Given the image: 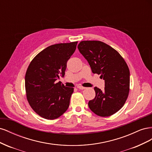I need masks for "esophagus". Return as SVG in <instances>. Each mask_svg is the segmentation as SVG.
Segmentation results:
<instances>
[{
    "mask_svg": "<svg viewBox=\"0 0 152 152\" xmlns=\"http://www.w3.org/2000/svg\"><path fill=\"white\" fill-rule=\"evenodd\" d=\"M77 87L78 89H81V90H83V89H86L85 87H83V86H77Z\"/></svg>",
    "mask_w": 152,
    "mask_h": 152,
    "instance_id": "esophagus-1",
    "label": "esophagus"
}]
</instances>
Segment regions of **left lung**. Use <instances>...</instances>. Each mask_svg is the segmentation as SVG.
Returning a JSON list of instances; mask_svg holds the SVG:
<instances>
[{"label":"left lung","mask_w":152,"mask_h":152,"mask_svg":"<svg viewBox=\"0 0 152 152\" xmlns=\"http://www.w3.org/2000/svg\"><path fill=\"white\" fill-rule=\"evenodd\" d=\"M77 48L88 61L92 72L104 80L103 91L94 87L96 96L89 102V108L98 116L112 115L128 97L130 72L127 63L115 49L101 41H82Z\"/></svg>","instance_id":"obj_1"}]
</instances>
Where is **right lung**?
Masks as SVG:
<instances>
[{"mask_svg":"<svg viewBox=\"0 0 152 152\" xmlns=\"http://www.w3.org/2000/svg\"><path fill=\"white\" fill-rule=\"evenodd\" d=\"M78 42L54 44L32 59L25 75L26 98L41 117L53 120L65 113L70 104L73 87H65L59 75L65 74L66 63L75 52Z\"/></svg>","mask_w":152,"mask_h":152,"instance_id":"add662e5","label":"right lung"}]
</instances>
